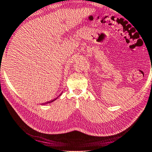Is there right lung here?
Here are the masks:
<instances>
[{"instance_id": "right-lung-1", "label": "right lung", "mask_w": 152, "mask_h": 152, "mask_svg": "<svg viewBox=\"0 0 152 152\" xmlns=\"http://www.w3.org/2000/svg\"><path fill=\"white\" fill-rule=\"evenodd\" d=\"M61 94H62V93H61V94H60L59 95V96H60V95H61ZM58 99V97H57V98L54 99H53V100H50V102H46V103H44V104H42V105H44V104H49V103H52L53 102H54V101H55V100H56V99Z\"/></svg>"}]
</instances>
